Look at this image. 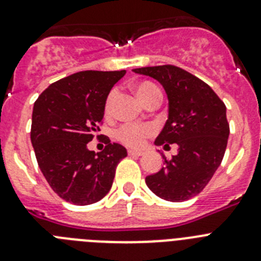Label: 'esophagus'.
Segmentation results:
<instances>
[{"label":"esophagus","mask_w":261,"mask_h":261,"mask_svg":"<svg viewBox=\"0 0 261 261\" xmlns=\"http://www.w3.org/2000/svg\"><path fill=\"white\" fill-rule=\"evenodd\" d=\"M128 154H129V155H137V156H140V155H142V154H144V151L135 150V149H129Z\"/></svg>","instance_id":"1"}]
</instances>
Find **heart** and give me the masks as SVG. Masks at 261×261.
Wrapping results in <instances>:
<instances>
[{
	"label": "heart",
	"instance_id": "obj_1",
	"mask_svg": "<svg viewBox=\"0 0 261 261\" xmlns=\"http://www.w3.org/2000/svg\"><path fill=\"white\" fill-rule=\"evenodd\" d=\"M136 93H137L138 98L144 105H146L147 102H150L151 99L154 98H161V90L158 89V86L151 82H140V84L136 86ZM117 98V91L116 90H111L110 94L107 95L105 103V114L111 115L112 110H114L115 100ZM154 126L150 124H132L126 123L123 124L116 130V138L120 142L128 145V146H140L142 145L145 138L147 136L153 135Z\"/></svg>",
	"mask_w": 261,
	"mask_h": 261
}]
</instances>
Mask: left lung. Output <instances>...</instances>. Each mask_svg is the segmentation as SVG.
<instances>
[{
	"instance_id": "left-lung-1",
	"label": "left lung",
	"mask_w": 261,
	"mask_h": 261,
	"mask_svg": "<svg viewBox=\"0 0 261 261\" xmlns=\"http://www.w3.org/2000/svg\"><path fill=\"white\" fill-rule=\"evenodd\" d=\"M162 85L168 98V119L155 145H177V154L146 176L147 187L158 197L180 202L199 195L225 155L230 126L226 106L204 81L175 65L133 69Z\"/></svg>"
}]
</instances>
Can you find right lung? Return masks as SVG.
<instances>
[{
	"mask_svg": "<svg viewBox=\"0 0 261 261\" xmlns=\"http://www.w3.org/2000/svg\"><path fill=\"white\" fill-rule=\"evenodd\" d=\"M124 74L125 70L78 71L49 85L36 99L32 146L48 184L65 201L90 205L102 200L126 156L125 147L108 137L100 153L87 149L100 130L107 95Z\"/></svg>",
	"mask_w": 261,
	"mask_h": 261,
	"instance_id": "obj_1",
	"label": "right lung"
}]
</instances>
